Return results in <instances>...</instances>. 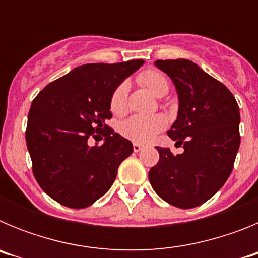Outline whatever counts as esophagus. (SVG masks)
Segmentation results:
<instances>
[{
  "label": "esophagus",
  "instance_id": "esophagus-1",
  "mask_svg": "<svg viewBox=\"0 0 258 258\" xmlns=\"http://www.w3.org/2000/svg\"><path fill=\"white\" fill-rule=\"evenodd\" d=\"M143 149V146L141 145V143H133V150H134V152H140L141 150Z\"/></svg>",
  "mask_w": 258,
  "mask_h": 258
}]
</instances>
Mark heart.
<instances>
[{
  "instance_id": "1",
  "label": "heart",
  "mask_w": 258,
  "mask_h": 258,
  "mask_svg": "<svg viewBox=\"0 0 258 258\" xmlns=\"http://www.w3.org/2000/svg\"><path fill=\"white\" fill-rule=\"evenodd\" d=\"M141 84L156 97H164L169 90V81L160 71L150 70L140 76ZM111 109L116 115H124L127 109V85L121 84L111 98ZM166 126L163 115H133L120 125V132L127 140L146 143Z\"/></svg>"
}]
</instances>
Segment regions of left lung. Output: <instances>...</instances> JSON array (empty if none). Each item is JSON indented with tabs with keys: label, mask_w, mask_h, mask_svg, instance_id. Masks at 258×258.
<instances>
[{
	"label": "left lung",
	"mask_w": 258,
	"mask_h": 258,
	"mask_svg": "<svg viewBox=\"0 0 258 258\" xmlns=\"http://www.w3.org/2000/svg\"><path fill=\"white\" fill-rule=\"evenodd\" d=\"M178 95L177 118L166 133L182 154L156 147L160 159L149 172L155 192L182 209L200 206L231 174L240 145V112L226 86L187 59L156 60Z\"/></svg>",
	"instance_id": "left-lung-1"
}]
</instances>
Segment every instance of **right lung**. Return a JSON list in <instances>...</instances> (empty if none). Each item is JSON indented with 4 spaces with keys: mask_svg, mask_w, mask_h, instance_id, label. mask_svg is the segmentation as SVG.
Returning <instances> with one entry per match:
<instances>
[{
    "mask_svg": "<svg viewBox=\"0 0 258 258\" xmlns=\"http://www.w3.org/2000/svg\"><path fill=\"white\" fill-rule=\"evenodd\" d=\"M145 64L136 59L74 68L38 93L28 113L26 141L33 174L51 199L68 208L92 206L111 188L118 165L131 156V141L106 125L111 98L125 79ZM102 146H89L103 131Z\"/></svg>",
    "mask_w": 258,
    "mask_h": 258,
    "instance_id": "add662e5",
    "label": "right lung"
}]
</instances>
